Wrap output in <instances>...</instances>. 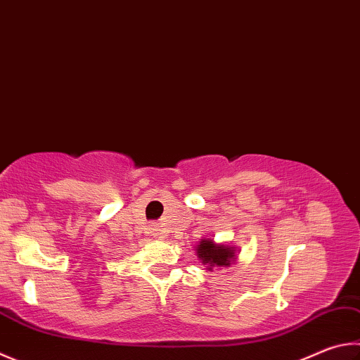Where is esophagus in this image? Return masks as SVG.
Wrapping results in <instances>:
<instances>
[{"instance_id": "esophagus-1", "label": "esophagus", "mask_w": 360, "mask_h": 360, "mask_svg": "<svg viewBox=\"0 0 360 360\" xmlns=\"http://www.w3.org/2000/svg\"><path fill=\"white\" fill-rule=\"evenodd\" d=\"M151 230H153V234H154V236H158V238H163V230H162V228L159 226V225H154L153 228H151Z\"/></svg>"}]
</instances>
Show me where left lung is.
I'll use <instances>...</instances> for the list:
<instances>
[{
	"label": "left lung",
	"instance_id": "obj_1",
	"mask_svg": "<svg viewBox=\"0 0 360 360\" xmlns=\"http://www.w3.org/2000/svg\"><path fill=\"white\" fill-rule=\"evenodd\" d=\"M198 258L206 264L207 271H212L214 267L230 266L234 261V248L228 245H217L211 239L201 240L197 248Z\"/></svg>",
	"mask_w": 360,
	"mask_h": 360
}]
</instances>
